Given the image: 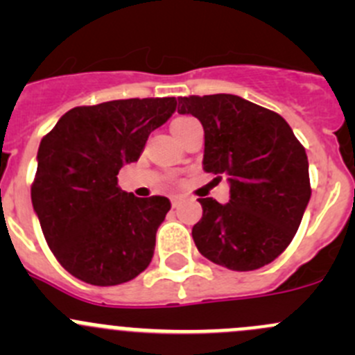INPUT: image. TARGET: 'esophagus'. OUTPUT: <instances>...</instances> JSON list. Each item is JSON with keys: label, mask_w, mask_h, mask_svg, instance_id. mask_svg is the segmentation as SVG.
Returning a JSON list of instances; mask_svg holds the SVG:
<instances>
[{"label": "esophagus", "mask_w": 355, "mask_h": 355, "mask_svg": "<svg viewBox=\"0 0 355 355\" xmlns=\"http://www.w3.org/2000/svg\"><path fill=\"white\" fill-rule=\"evenodd\" d=\"M180 202H182L180 198H171V206H173V207L180 206Z\"/></svg>", "instance_id": "esophagus-1"}]
</instances>
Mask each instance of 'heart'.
Masks as SVG:
<instances>
[{
	"label": "heart",
	"instance_id": "obj_1",
	"mask_svg": "<svg viewBox=\"0 0 355 355\" xmlns=\"http://www.w3.org/2000/svg\"><path fill=\"white\" fill-rule=\"evenodd\" d=\"M191 120H192V118H189V116L177 118V120H173V123H171V130H177L178 127H182V125L187 123V121H191Z\"/></svg>",
	"mask_w": 355,
	"mask_h": 355
}]
</instances>
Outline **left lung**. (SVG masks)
Listing matches in <instances>:
<instances>
[{"instance_id": "obj_1", "label": "left lung", "mask_w": 355, "mask_h": 355, "mask_svg": "<svg viewBox=\"0 0 355 355\" xmlns=\"http://www.w3.org/2000/svg\"><path fill=\"white\" fill-rule=\"evenodd\" d=\"M178 106L202 123L204 171L230 182L227 204L199 199L196 247L228 270L266 266L292 242L309 202L306 149L280 114L239 96H189Z\"/></svg>"}]
</instances>
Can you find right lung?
<instances>
[{
  "instance_id": "add662e5",
  "label": "right lung",
  "mask_w": 355,
  "mask_h": 355,
  "mask_svg": "<svg viewBox=\"0 0 355 355\" xmlns=\"http://www.w3.org/2000/svg\"><path fill=\"white\" fill-rule=\"evenodd\" d=\"M175 108V98L77 106L42 137L32 206L56 261L78 280L120 285L151 263L170 200L127 194L116 175Z\"/></svg>"
}]
</instances>
